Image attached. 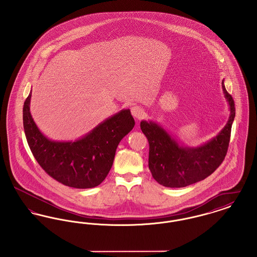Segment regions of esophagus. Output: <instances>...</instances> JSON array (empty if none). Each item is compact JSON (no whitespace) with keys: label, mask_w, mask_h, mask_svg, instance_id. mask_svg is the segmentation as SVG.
I'll list each match as a JSON object with an SVG mask.
<instances>
[{"label":"esophagus","mask_w":257,"mask_h":257,"mask_svg":"<svg viewBox=\"0 0 257 257\" xmlns=\"http://www.w3.org/2000/svg\"><path fill=\"white\" fill-rule=\"evenodd\" d=\"M131 112H132L133 116L136 117L137 119H141L145 115V110L140 106H133L131 108Z\"/></svg>","instance_id":"1"}]
</instances>
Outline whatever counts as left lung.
<instances>
[{
	"label": "left lung",
	"mask_w": 257,
	"mask_h": 257,
	"mask_svg": "<svg viewBox=\"0 0 257 257\" xmlns=\"http://www.w3.org/2000/svg\"><path fill=\"white\" fill-rule=\"evenodd\" d=\"M224 98L229 106L225 126L207 143L187 147L159 123L142 120L141 129L149 143L148 167L153 178L168 188H182L205 179L224 159L235 117L234 101L221 82Z\"/></svg>",
	"instance_id": "8db88e82"
}]
</instances>
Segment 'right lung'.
<instances>
[{"instance_id":"obj_1","label":"right lung","mask_w":257,"mask_h":257,"mask_svg":"<svg viewBox=\"0 0 257 257\" xmlns=\"http://www.w3.org/2000/svg\"><path fill=\"white\" fill-rule=\"evenodd\" d=\"M32 90L23 108L25 135L40 167L61 184L89 189L102 183L112 166L118 144L135 126L129 109L99 123L75 141H53L37 127L31 111Z\"/></svg>"}]
</instances>
